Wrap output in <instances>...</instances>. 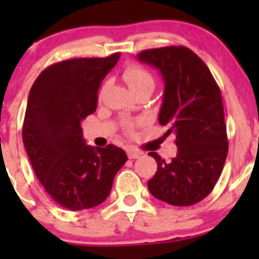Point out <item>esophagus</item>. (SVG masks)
I'll return each mask as SVG.
<instances>
[{"instance_id": "34e87169", "label": "esophagus", "mask_w": 259, "mask_h": 259, "mask_svg": "<svg viewBox=\"0 0 259 259\" xmlns=\"http://www.w3.org/2000/svg\"><path fill=\"white\" fill-rule=\"evenodd\" d=\"M127 156H129V159H138L140 156V153L134 150H127Z\"/></svg>"}]
</instances>
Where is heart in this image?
Instances as JSON below:
<instances>
[{
	"label": "heart",
	"mask_w": 259,
	"mask_h": 259,
	"mask_svg": "<svg viewBox=\"0 0 259 259\" xmlns=\"http://www.w3.org/2000/svg\"><path fill=\"white\" fill-rule=\"evenodd\" d=\"M125 82L130 88L132 91H137L139 89H150L151 91L154 90L155 86V81H154L153 75L144 69V67L139 66V65H130L125 69L124 74H122ZM125 130L126 132H133V124L127 122L125 125Z\"/></svg>",
	"instance_id": "1"
}]
</instances>
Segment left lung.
I'll list each match as a JSON object with an SVG mask.
<instances>
[{"mask_svg":"<svg viewBox=\"0 0 259 259\" xmlns=\"http://www.w3.org/2000/svg\"><path fill=\"white\" fill-rule=\"evenodd\" d=\"M138 60L160 71L164 95L159 122L176 135L178 154L166 163L149 153L158 170L148 182L159 200L187 207L204 199L218 182L228 154L221 90L207 65L184 46L144 50Z\"/></svg>","mask_w":259,"mask_h":259,"instance_id":"obj_1","label":"left lung"}]
</instances>
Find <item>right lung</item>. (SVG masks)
I'll return each mask as SVG.
<instances>
[{"instance_id":"add662e5","label":"right lung","mask_w":259,"mask_h":259,"mask_svg":"<svg viewBox=\"0 0 259 259\" xmlns=\"http://www.w3.org/2000/svg\"><path fill=\"white\" fill-rule=\"evenodd\" d=\"M119 57L115 52L52 64L28 94L22 126L26 153L46 193L66 209L101 204L127 160L125 151L113 144L86 145L81 129V120L95 113L99 88Z\"/></svg>"}]
</instances>
